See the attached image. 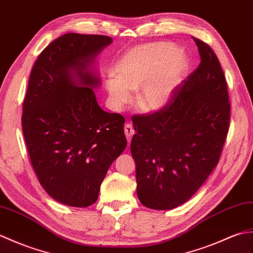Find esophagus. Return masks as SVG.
<instances>
[{
	"label": "esophagus",
	"mask_w": 253,
	"mask_h": 253,
	"mask_svg": "<svg viewBox=\"0 0 253 253\" xmlns=\"http://www.w3.org/2000/svg\"><path fill=\"white\" fill-rule=\"evenodd\" d=\"M125 133H126V136L127 138V142L130 143L131 142V138L134 135V128L133 126L130 125V123H126L125 126Z\"/></svg>",
	"instance_id": "esophagus-1"
}]
</instances>
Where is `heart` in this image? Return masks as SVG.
<instances>
[{"mask_svg": "<svg viewBox=\"0 0 253 253\" xmlns=\"http://www.w3.org/2000/svg\"><path fill=\"white\" fill-rule=\"evenodd\" d=\"M184 54L170 42L142 44L133 47L117 65L118 76H109L106 87L110 102L120 109L137 91V107L146 112L162 109L186 70Z\"/></svg>", "mask_w": 253, "mask_h": 253, "instance_id": "b5f03b06", "label": "heart"}]
</instances>
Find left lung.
I'll list each match as a JSON object with an SVG mask.
<instances>
[{"label":"left lung","instance_id":"left-lung-1","mask_svg":"<svg viewBox=\"0 0 253 253\" xmlns=\"http://www.w3.org/2000/svg\"><path fill=\"white\" fill-rule=\"evenodd\" d=\"M193 39L199 66L164 108L132 118L137 197L149 209L186 203L214 170L228 133L231 103L221 64L207 43Z\"/></svg>","mask_w":253,"mask_h":253}]
</instances>
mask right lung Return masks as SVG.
Returning <instances> with one entry per match:
<instances>
[{
	"instance_id": "1",
	"label": "right lung",
	"mask_w": 253,
	"mask_h": 253,
	"mask_svg": "<svg viewBox=\"0 0 253 253\" xmlns=\"http://www.w3.org/2000/svg\"><path fill=\"white\" fill-rule=\"evenodd\" d=\"M110 43L107 36L66 33L42 50L29 77L21 116L28 154L42 187L66 206L93 205L126 147L125 118L99 107V79L88 70Z\"/></svg>"
}]
</instances>
